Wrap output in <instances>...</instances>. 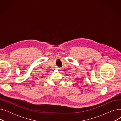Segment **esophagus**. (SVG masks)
<instances>
[{"mask_svg": "<svg viewBox=\"0 0 121 121\" xmlns=\"http://www.w3.org/2000/svg\"><path fill=\"white\" fill-rule=\"evenodd\" d=\"M56 69H59V70H60V69H61V68H59V67H57V68H56Z\"/></svg>", "mask_w": 121, "mask_h": 121, "instance_id": "esophagus-1", "label": "esophagus"}]
</instances>
